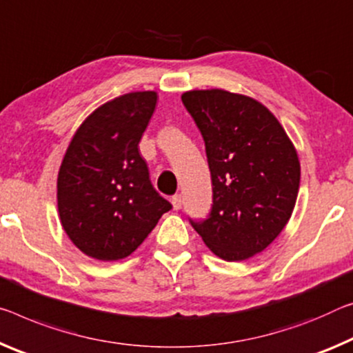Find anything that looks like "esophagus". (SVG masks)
<instances>
[{
  "mask_svg": "<svg viewBox=\"0 0 353 353\" xmlns=\"http://www.w3.org/2000/svg\"><path fill=\"white\" fill-rule=\"evenodd\" d=\"M171 203H172V207H174V210H179L182 207V196L181 194H174V196H172V199H171Z\"/></svg>",
  "mask_w": 353,
  "mask_h": 353,
  "instance_id": "esophagus-1",
  "label": "esophagus"
}]
</instances>
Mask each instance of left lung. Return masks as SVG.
I'll use <instances>...</instances> for the list:
<instances>
[{"label":"left lung","instance_id":"left-lung-1","mask_svg":"<svg viewBox=\"0 0 353 353\" xmlns=\"http://www.w3.org/2000/svg\"><path fill=\"white\" fill-rule=\"evenodd\" d=\"M182 103L204 139L212 179L207 218L192 220L225 261H245L275 240L292 215L300 163L278 119L254 99L223 89L188 91Z\"/></svg>","mask_w":353,"mask_h":353}]
</instances>
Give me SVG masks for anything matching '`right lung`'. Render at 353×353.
Masks as SVG:
<instances>
[{
    "instance_id": "obj_1",
    "label": "right lung",
    "mask_w": 353,
    "mask_h": 353,
    "mask_svg": "<svg viewBox=\"0 0 353 353\" xmlns=\"http://www.w3.org/2000/svg\"><path fill=\"white\" fill-rule=\"evenodd\" d=\"M157 92H130L97 108L78 128L58 174V210L67 236L99 261L132 254L171 203L154 188L138 144Z\"/></svg>"
}]
</instances>
